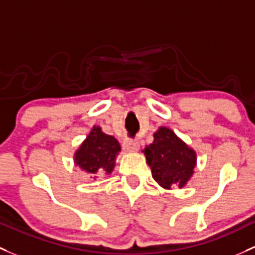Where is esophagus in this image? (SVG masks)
Masks as SVG:
<instances>
[{"mask_svg":"<svg viewBox=\"0 0 255 255\" xmlns=\"http://www.w3.org/2000/svg\"><path fill=\"white\" fill-rule=\"evenodd\" d=\"M123 148L127 151H138L139 150V141L135 139H125L123 141Z\"/></svg>","mask_w":255,"mask_h":255,"instance_id":"34e87169","label":"esophagus"}]
</instances>
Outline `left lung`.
Instances as JSON below:
<instances>
[{"mask_svg": "<svg viewBox=\"0 0 255 255\" xmlns=\"http://www.w3.org/2000/svg\"><path fill=\"white\" fill-rule=\"evenodd\" d=\"M143 151L152 178L162 188H182L193 176L197 154L168 128L160 127L154 133V141Z\"/></svg>", "mask_w": 255, "mask_h": 255, "instance_id": "obj_1", "label": "left lung"}]
</instances>
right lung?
I'll list each match as a JSON object with an SVG mask.
<instances>
[{"label":"right lung","instance_id":"obj_1","mask_svg":"<svg viewBox=\"0 0 255 255\" xmlns=\"http://www.w3.org/2000/svg\"><path fill=\"white\" fill-rule=\"evenodd\" d=\"M120 151L121 146L117 139L105 134L99 126H94L89 135L74 154V163L92 175L111 173Z\"/></svg>","mask_w":255,"mask_h":255}]
</instances>
